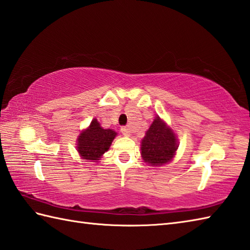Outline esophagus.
Returning a JSON list of instances; mask_svg holds the SVG:
<instances>
[{
	"mask_svg": "<svg viewBox=\"0 0 250 250\" xmlns=\"http://www.w3.org/2000/svg\"><path fill=\"white\" fill-rule=\"evenodd\" d=\"M120 130H121V133L124 134L125 136H129L130 135V129L126 128V126H122Z\"/></svg>",
	"mask_w": 250,
	"mask_h": 250,
	"instance_id": "esophagus-1",
	"label": "esophagus"
}]
</instances>
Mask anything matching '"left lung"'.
<instances>
[{"instance_id":"8db88e82","label":"left lung","mask_w":250,"mask_h":250,"mask_svg":"<svg viewBox=\"0 0 250 250\" xmlns=\"http://www.w3.org/2000/svg\"><path fill=\"white\" fill-rule=\"evenodd\" d=\"M178 147L173 131L156 117L142 141L141 150L144 161L150 166H162L172 160Z\"/></svg>"}]
</instances>
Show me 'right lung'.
<instances>
[{
  "label": "right lung",
  "mask_w": 250,
  "mask_h": 250,
  "mask_svg": "<svg viewBox=\"0 0 250 250\" xmlns=\"http://www.w3.org/2000/svg\"><path fill=\"white\" fill-rule=\"evenodd\" d=\"M116 134L113 130L103 129L98 120L93 119L89 128L78 137L77 150L86 160H99L108 150Z\"/></svg>",
  "instance_id": "right-lung-1"
}]
</instances>
